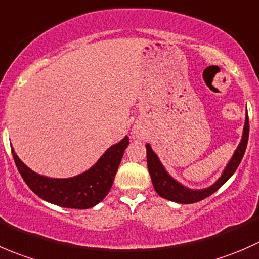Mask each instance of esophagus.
I'll list each match as a JSON object with an SVG mask.
<instances>
[{"label":"esophagus","mask_w":259,"mask_h":259,"mask_svg":"<svg viewBox=\"0 0 259 259\" xmlns=\"http://www.w3.org/2000/svg\"><path fill=\"white\" fill-rule=\"evenodd\" d=\"M132 137L133 138H141L143 136V131H142V128H141V127H137V126H135L132 128Z\"/></svg>","instance_id":"esophagus-1"}]
</instances>
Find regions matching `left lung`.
Wrapping results in <instances>:
<instances>
[{
  "label": "left lung",
  "instance_id": "1",
  "mask_svg": "<svg viewBox=\"0 0 259 259\" xmlns=\"http://www.w3.org/2000/svg\"><path fill=\"white\" fill-rule=\"evenodd\" d=\"M248 136H249V119H248V113H245V122L244 127H243L242 138H240V142L238 145L237 150L234 151L230 160L225 165L220 178L218 179L213 185L204 189H190L188 186L183 185L181 183H179L178 180H175L167 172V170L162 165V162H161L158 156L155 153V151L152 150L150 143H146L148 172L151 175V180H152L156 193L161 198L167 199V200L179 204H193L210 196L211 194L215 193L218 189L222 188V185H224L232 178V175L238 168L243 158V155L245 152V148H247Z\"/></svg>",
  "mask_w": 259,
  "mask_h": 259
}]
</instances>
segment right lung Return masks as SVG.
<instances>
[{"label": "right lung", "instance_id": "1", "mask_svg": "<svg viewBox=\"0 0 259 259\" xmlns=\"http://www.w3.org/2000/svg\"><path fill=\"white\" fill-rule=\"evenodd\" d=\"M128 143V136H124L119 142L106 150L92 167L65 179L49 178L35 172L20 160L14 147L11 151L22 179L39 198L63 208L89 209L101 203L109 193Z\"/></svg>", "mask_w": 259, "mask_h": 259}]
</instances>
